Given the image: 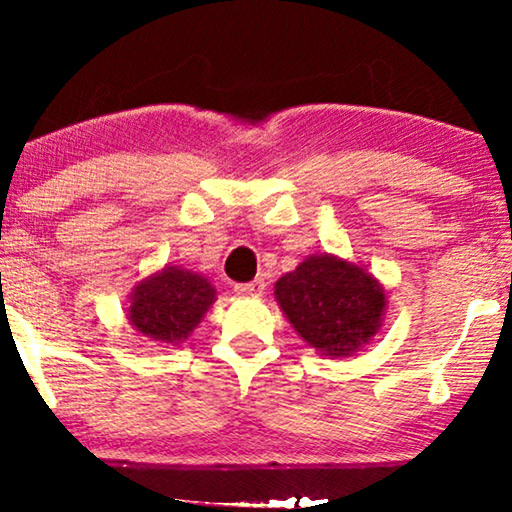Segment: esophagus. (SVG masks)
Instances as JSON below:
<instances>
[{
  "label": "esophagus",
  "instance_id": "esophagus-1",
  "mask_svg": "<svg viewBox=\"0 0 512 512\" xmlns=\"http://www.w3.org/2000/svg\"><path fill=\"white\" fill-rule=\"evenodd\" d=\"M264 289H266V284L262 277H257V280L246 282V284H235V291L239 293V296H262Z\"/></svg>",
  "mask_w": 512,
  "mask_h": 512
}]
</instances>
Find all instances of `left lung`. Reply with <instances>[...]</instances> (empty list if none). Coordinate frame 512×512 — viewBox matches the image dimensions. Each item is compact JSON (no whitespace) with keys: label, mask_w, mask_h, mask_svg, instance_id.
<instances>
[{"label":"left lung","mask_w":512,"mask_h":512,"mask_svg":"<svg viewBox=\"0 0 512 512\" xmlns=\"http://www.w3.org/2000/svg\"><path fill=\"white\" fill-rule=\"evenodd\" d=\"M275 300L293 329L325 357H350L379 332L384 287L366 268L334 255H309L275 282Z\"/></svg>","instance_id":"obj_1"}]
</instances>
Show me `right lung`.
Masks as SVG:
<instances>
[{
	"label": "right lung",
	"mask_w": 512,
	"mask_h": 512,
	"mask_svg": "<svg viewBox=\"0 0 512 512\" xmlns=\"http://www.w3.org/2000/svg\"><path fill=\"white\" fill-rule=\"evenodd\" d=\"M214 300L216 291L207 277L180 266H164L133 289L128 320L153 343L180 345Z\"/></svg>",
	"instance_id": "right-lung-1"
}]
</instances>
